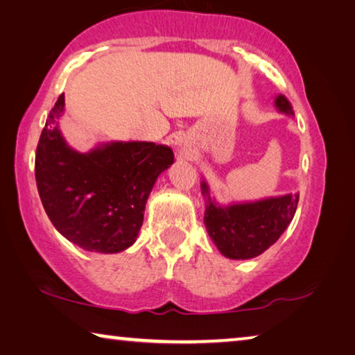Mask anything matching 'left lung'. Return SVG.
<instances>
[{"label":"left lung","instance_id":"obj_1","mask_svg":"<svg viewBox=\"0 0 355 355\" xmlns=\"http://www.w3.org/2000/svg\"><path fill=\"white\" fill-rule=\"evenodd\" d=\"M275 105L286 115H294L292 105L283 94ZM202 194L207 199L204 223L218 250L229 259H251L268 250L295 215L299 194H286L245 204L221 207L211 199L208 184L202 182Z\"/></svg>","mask_w":355,"mask_h":355}]
</instances>
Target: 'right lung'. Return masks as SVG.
Returning <instances> with one entry per match:
<instances>
[{
  "label": "right lung",
  "mask_w": 355,
  "mask_h": 355,
  "mask_svg": "<svg viewBox=\"0 0 355 355\" xmlns=\"http://www.w3.org/2000/svg\"><path fill=\"white\" fill-rule=\"evenodd\" d=\"M60 94L36 150V184L56 230L87 251L120 252L136 241L156 178L173 162V151L153 142H110L88 153L61 136Z\"/></svg>",
  "instance_id": "1"
}]
</instances>
